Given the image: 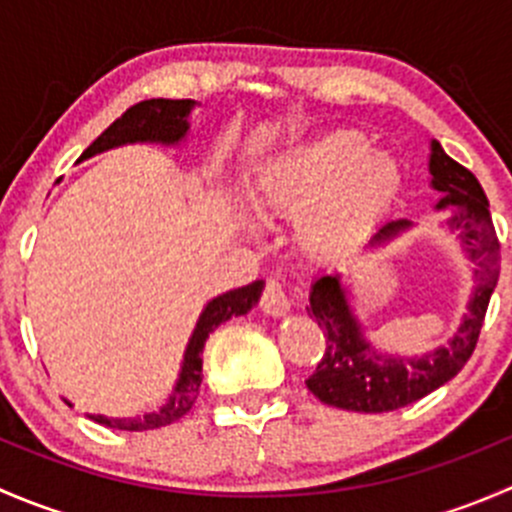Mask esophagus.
<instances>
[{"label":"esophagus","mask_w":512,"mask_h":512,"mask_svg":"<svg viewBox=\"0 0 512 512\" xmlns=\"http://www.w3.org/2000/svg\"><path fill=\"white\" fill-rule=\"evenodd\" d=\"M289 294L287 289L282 287L280 280H267L265 292H262L260 307L262 312L270 314V317H282V314L289 312Z\"/></svg>","instance_id":"34e87169"}]
</instances>
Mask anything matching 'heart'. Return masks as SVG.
Listing matches in <instances>:
<instances>
[{
	"label": "heart",
	"instance_id": "1",
	"mask_svg": "<svg viewBox=\"0 0 512 512\" xmlns=\"http://www.w3.org/2000/svg\"><path fill=\"white\" fill-rule=\"evenodd\" d=\"M404 185L401 165L374 151L361 131H332L289 148L252 185L265 218H299V242L314 257H334L381 223Z\"/></svg>",
	"mask_w": 512,
	"mask_h": 512
}]
</instances>
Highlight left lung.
Here are the masks:
<instances>
[{"label":"left lung","instance_id":"8db88e82","mask_svg":"<svg viewBox=\"0 0 512 512\" xmlns=\"http://www.w3.org/2000/svg\"><path fill=\"white\" fill-rule=\"evenodd\" d=\"M428 170L431 188L443 193L436 210L451 208L453 215L448 227L458 232L468 260L476 265V287L468 302V312L463 314L461 327L448 339V344L433 352L421 356L381 354L364 337V329L349 304L347 287L342 285V275H322L314 280L307 312L317 319L327 344L322 361L307 379V389L322 404L361 414L396 411L451 381L476 349L490 294L498 285L500 242L478 178L446 156L438 141H431ZM409 227V220H391L376 232L374 240L386 242Z\"/></svg>","mask_w":512,"mask_h":512}]
</instances>
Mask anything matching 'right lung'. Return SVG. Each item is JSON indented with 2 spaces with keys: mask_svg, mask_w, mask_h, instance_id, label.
Segmentation results:
<instances>
[{
  "mask_svg": "<svg viewBox=\"0 0 512 512\" xmlns=\"http://www.w3.org/2000/svg\"><path fill=\"white\" fill-rule=\"evenodd\" d=\"M193 108L195 101H190V98H178V101H173V98H151V101L136 103L121 118H116L81 153L79 160H86L103 151H111V148L126 146V143H163V146H178L190 131L188 116ZM262 287H265V282L255 280L252 285L230 289V292L220 294V297L210 299L205 304L203 314H200L198 324L193 329V337H190L188 347H185L183 366H180L173 394H170V399L158 411L136 418H91L108 428H118V431H153V428L168 426V423L183 418L193 409L195 399H198L200 381H203V359H200V354H203L205 339L210 337V332L215 327H220L230 317H240V314L250 312L260 302Z\"/></svg>",
  "mask_w": 512,
  "mask_h": 512,
  "instance_id": "right-lung-1",
  "label": "right lung"
}]
</instances>
